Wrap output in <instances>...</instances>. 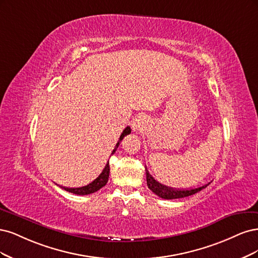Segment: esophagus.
<instances>
[{"instance_id":"obj_1","label":"esophagus","mask_w":258,"mask_h":258,"mask_svg":"<svg viewBox=\"0 0 258 258\" xmlns=\"http://www.w3.org/2000/svg\"><path fill=\"white\" fill-rule=\"evenodd\" d=\"M147 127V121L144 117H138L136 120L132 123V128L134 132H143Z\"/></svg>"}]
</instances>
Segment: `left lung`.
<instances>
[{
    "mask_svg": "<svg viewBox=\"0 0 258 258\" xmlns=\"http://www.w3.org/2000/svg\"><path fill=\"white\" fill-rule=\"evenodd\" d=\"M146 173H147V185L150 188L154 194H156L159 197L164 198V199H177V198H183L193 195L195 193H198L199 190H202L203 188L207 187L210 184L207 183L203 186H198L195 188H187V189H177V188H172L168 187L166 185L161 184L160 182H157L150 173H149L148 169L146 168Z\"/></svg>",
    "mask_w": 258,
    "mask_h": 258,
    "instance_id": "left-lung-1",
    "label": "left lung"
}]
</instances>
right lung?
Wrapping results in <instances>:
<instances>
[{"label":"right lung","instance_id":"obj_1","mask_svg":"<svg viewBox=\"0 0 258 258\" xmlns=\"http://www.w3.org/2000/svg\"><path fill=\"white\" fill-rule=\"evenodd\" d=\"M131 133V127L127 126L125 130L123 131V133L120 136V139L118 141V144L115 145L113 151L111 152V154H113L115 152V150H117L118 147H119V144L120 141L124 138V136L128 135ZM109 161L107 162L105 168L103 169L102 173L99 174V176L94 180L91 182V183H89L88 185L86 186H81V187H65V186H61L62 188H64L65 190H68V192L70 193H73V194H77V195H89V194H92L94 192H96V190H98L99 188H102L103 186L106 185V183L108 182V178H109Z\"/></svg>","mask_w":258,"mask_h":258}]
</instances>
